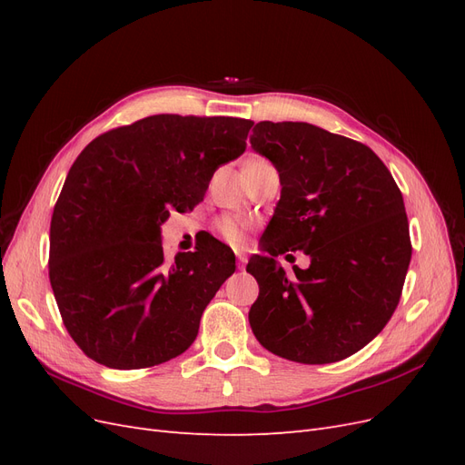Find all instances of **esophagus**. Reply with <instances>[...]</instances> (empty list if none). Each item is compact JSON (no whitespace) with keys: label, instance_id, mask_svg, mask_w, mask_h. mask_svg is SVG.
Masks as SVG:
<instances>
[{"label":"esophagus","instance_id":"obj_1","mask_svg":"<svg viewBox=\"0 0 465 465\" xmlns=\"http://www.w3.org/2000/svg\"><path fill=\"white\" fill-rule=\"evenodd\" d=\"M234 256H236V260H238V267H242L246 265V260H248V256H246V250H242V248H236L234 250Z\"/></svg>","mask_w":465,"mask_h":465}]
</instances>
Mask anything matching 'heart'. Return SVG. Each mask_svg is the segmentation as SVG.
<instances>
[{
  "label": "heart",
  "instance_id": "obj_1",
  "mask_svg": "<svg viewBox=\"0 0 465 465\" xmlns=\"http://www.w3.org/2000/svg\"><path fill=\"white\" fill-rule=\"evenodd\" d=\"M256 161H262V159H256ZM252 163H254V161H252ZM219 231L224 238H227L229 242H234V244L242 242L246 223L241 221V219H236V217H223L219 221Z\"/></svg>",
  "mask_w": 465,
  "mask_h": 465
}]
</instances>
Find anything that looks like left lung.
<instances>
[{
	"label": "left lung",
	"mask_w": 465,
	"mask_h": 465,
	"mask_svg": "<svg viewBox=\"0 0 465 465\" xmlns=\"http://www.w3.org/2000/svg\"><path fill=\"white\" fill-rule=\"evenodd\" d=\"M250 143L279 173L281 200L246 272L260 294L250 328L273 355L347 359L384 330L411 262L401 192L376 153L306 122H260ZM302 249L306 271L274 258Z\"/></svg>",
	"instance_id": "obj_1"
}]
</instances>
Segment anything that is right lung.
Here are the masks:
<instances>
[{
  "label": "right lung",
  "mask_w": 465,
  "mask_h": 465,
  "mask_svg": "<svg viewBox=\"0 0 465 465\" xmlns=\"http://www.w3.org/2000/svg\"><path fill=\"white\" fill-rule=\"evenodd\" d=\"M254 122L157 114L110 130L69 168L50 223V285L64 326L108 369H147L193 343L232 250L211 238L166 260L161 224L193 209Z\"/></svg>",
  "instance_id": "right-lung-1"
}]
</instances>
